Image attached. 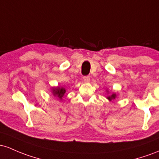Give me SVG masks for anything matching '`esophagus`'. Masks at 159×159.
I'll return each mask as SVG.
<instances>
[{
	"mask_svg": "<svg viewBox=\"0 0 159 159\" xmlns=\"http://www.w3.org/2000/svg\"><path fill=\"white\" fill-rule=\"evenodd\" d=\"M83 80H84L85 83H89V81H90V76H83Z\"/></svg>",
	"mask_w": 159,
	"mask_h": 159,
	"instance_id": "esophagus-1",
	"label": "esophagus"
}]
</instances>
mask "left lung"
Listing matches in <instances>:
<instances>
[{"label":"left lung","mask_w":159,"mask_h":159,"mask_svg":"<svg viewBox=\"0 0 159 159\" xmlns=\"http://www.w3.org/2000/svg\"><path fill=\"white\" fill-rule=\"evenodd\" d=\"M106 92H107V99L109 101H113V100L116 99L117 98V94H116L115 92L110 94V92H109L108 89H107Z\"/></svg>","instance_id":"left-lung-1"}]
</instances>
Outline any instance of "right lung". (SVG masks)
Returning a JSON list of instances; mask_svg holds the SVG:
<instances>
[{"mask_svg":"<svg viewBox=\"0 0 159 159\" xmlns=\"http://www.w3.org/2000/svg\"><path fill=\"white\" fill-rule=\"evenodd\" d=\"M51 92L52 94H53V96L58 98L60 101H61L66 93V89L64 86L52 87L51 89Z\"/></svg>","mask_w":159,"mask_h":159,"instance_id":"add662e5","label":"right lung"}]
</instances>
